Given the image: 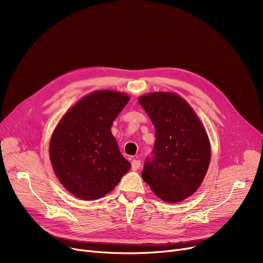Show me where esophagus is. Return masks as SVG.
Listing matches in <instances>:
<instances>
[{
  "label": "esophagus",
  "instance_id": "1",
  "mask_svg": "<svg viewBox=\"0 0 263 263\" xmlns=\"http://www.w3.org/2000/svg\"><path fill=\"white\" fill-rule=\"evenodd\" d=\"M131 167H132V171H137V170H139L141 167V161L134 159L131 162Z\"/></svg>",
  "mask_w": 263,
  "mask_h": 263
}]
</instances>
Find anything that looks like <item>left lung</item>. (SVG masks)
I'll use <instances>...</instances> for the list:
<instances>
[{"mask_svg": "<svg viewBox=\"0 0 263 263\" xmlns=\"http://www.w3.org/2000/svg\"><path fill=\"white\" fill-rule=\"evenodd\" d=\"M139 102L156 129L142 177L160 199L181 201L199 187L208 171V135L194 110L176 93H148Z\"/></svg>", "mask_w": 263, "mask_h": 263, "instance_id": "obj_1", "label": "left lung"}]
</instances>
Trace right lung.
Instances as JSON below:
<instances>
[{"label": "right lung", "mask_w": 263, "mask_h": 263, "mask_svg": "<svg viewBox=\"0 0 263 263\" xmlns=\"http://www.w3.org/2000/svg\"><path fill=\"white\" fill-rule=\"evenodd\" d=\"M128 95L95 91L68 110L50 142V159L61 183L74 196L91 200L112 191L131 164L110 132Z\"/></svg>", "instance_id": "right-lung-1"}]
</instances>
